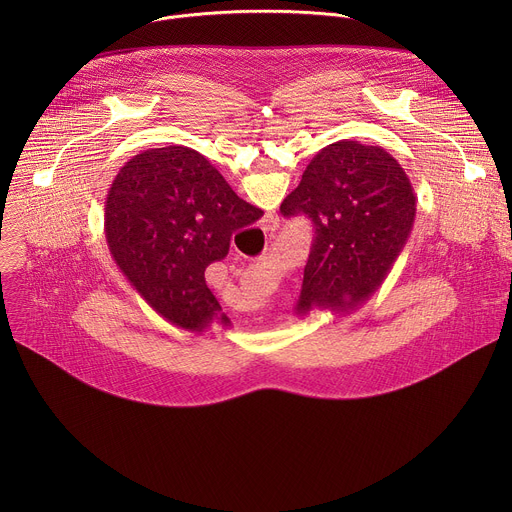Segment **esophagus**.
Segmentation results:
<instances>
[{
    "label": "esophagus",
    "instance_id": "34e87169",
    "mask_svg": "<svg viewBox=\"0 0 512 512\" xmlns=\"http://www.w3.org/2000/svg\"><path fill=\"white\" fill-rule=\"evenodd\" d=\"M261 227L265 233H273L279 229V218L275 214H265L263 221H261Z\"/></svg>",
    "mask_w": 512,
    "mask_h": 512
}]
</instances>
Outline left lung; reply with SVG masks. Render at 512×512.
<instances>
[{"label":"left lung","instance_id":"left-lung-1","mask_svg":"<svg viewBox=\"0 0 512 512\" xmlns=\"http://www.w3.org/2000/svg\"><path fill=\"white\" fill-rule=\"evenodd\" d=\"M415 202L405 170L383 148L342 139L320 150L279 208L314 227L296 314H346L367 302L411 235Z\"/></svg>","mask_w":512,"mask_h":512}]
</instances>
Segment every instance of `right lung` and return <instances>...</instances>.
<instances>
[{"label": "right lung", "mask_w": 512, "mask_h": 512, "mask_svg": "<svg viewBox=\"0 0 512 512\" xmlns=\"http://www.w3.org/2000/svg\"><path fill=\"white\" fill-rule=\"evenodd\" d=\"M263 210L245 202L202 154L168 145L133 156L105 200V237L113 261L164 320L202 332L227 316L204 271L229 253L231 235Z\"/></svg>", "instance_id": "obj_1"}]
</instances>
